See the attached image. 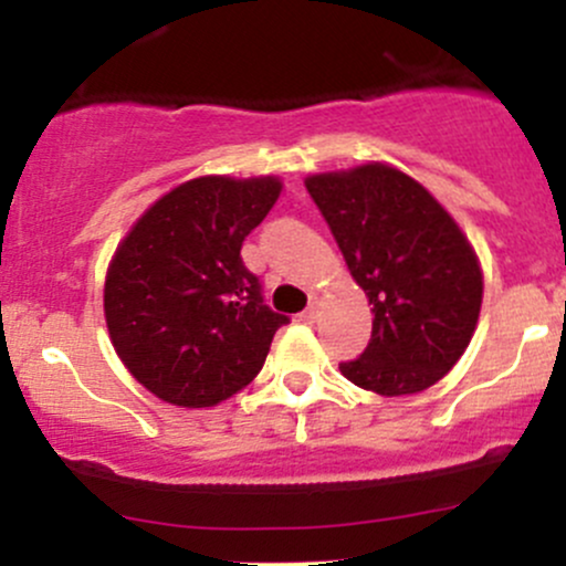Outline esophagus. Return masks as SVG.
I'll return each instance as SVG.
<instances>
[{
  "instance_id": "1",
  "label": "esophagus",
  "mask_w": 566,
  "mask_h": 566,
  "mask_svg": "<svg viewBox=\"0 0 566 566\" xmlns=\"http://www.w3.org/2000/svg\"><path fill=\"white\" fill-rule=\"evenodd\" d=\"M319 308H322V303H319V297H311V303H308V308L303 311V319H308V322H314L316 316H319Z\"/></svg>"
}]
</instances>
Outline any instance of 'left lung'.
<instances>
[{"label": "left lung", "instance_id": "8db88e82", "mask_svg": "<svg viewBox=\"0 0 566 566\" xmlns=\"http://www.w3.org/2000/svg\"><path fill=\"white\" fill-rule=\"evenodd\" d=\"M305 188L375 314L343 378L380 396L431 388L465 354L482 311L469 237L428 188L382 161L308 175Z\"/></svg>", "mask_w": 566, "mask_h": 566}]
</instances>
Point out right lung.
Instances as JSON below:
<instances>
[{
    "label": "right lung",
    "instance_id": "obj_1",
    "mask_svg": "<svg viewBox=\"0 0 566 566\" xmlns=\"http://www.w3.org/2000/svg\"><path fill=\"white\" fill-rule=\"evenodd\" d=\"M282 180L201 175L159 197L116 247L103 314L116 356L175 407H216L255 380L287 316L263 303L242 242Z\"/></svg>",
    "mask_w": 566,
    "mask_h": 566
}]
</instances>
